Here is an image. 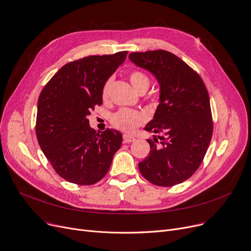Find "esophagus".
<instances>
[{
  "mask_svg": "<svg viewBox=\"0 0 251 251\" xmlns=\"http://www.w3.org/2000/svg\"><path fill=\"white\" fill-rule=\"evenodd\" d=\"M123 139H124V142L125 143H130V142H134L135 141V138L131 137L129 135H126V134H124L123 135Z\"/></svg>",
  "mask_w": 251,
  "mask_h": 251,
  "instance_id": "obj_1",
  "label": "esophagus"
}]
</instances>
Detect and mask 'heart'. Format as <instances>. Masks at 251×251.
I'll list each match as a JSON object with an SVG mask.
<instances>
[{
    "label": "heart",
    "instance_id": "obj_1",
    "mask_svg": "<svg viewBox=\"0 0 251 251\" xmlns=\"http://www.w3.org/2000/svg\"><path fill=\"white\" fill-rule=\"evenodd\" d=\"M129 81L135 89L140 92L147 90L150 86V78L141 70H134L129 73ZM111 79H108L102 87V97L106 98L109 93ZM147 120L145 113L129 108H122L110 117V124L113 127L127 134L134 132Z\"/></svg>",
    "mask_w": 251,
    "mask_h": 251
}]
</instances>
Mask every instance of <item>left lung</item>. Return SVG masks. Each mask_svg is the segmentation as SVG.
I'll use <instances>...</instances> for the list:
<instances>
[{
  "instance_id": "left-lung-1",
  "label": "left lung",
  "mask_w": 251,
  "mask_h": 251,
  "mask_svg": "<svg viewBox=\"0 0 251 251\" xmlns=\"http://www.w3.org/2000/svg\"><path fill=\"white\" fill-rule=\"evenodd\" d=\"M129 60L150 71L160 84V103L147 131L150 153L139 163L144 177L158 186L179 184L203 160L213 136L210 97L199 74L175 54L163 50L131 52Z\"/></svg>"
}]
</instances>
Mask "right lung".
<instances>
[{"label":"right lung","instance_id":"obj_1","mask_svg":"<svg viewBox=\"0 0 251 251\" xmlns=\"http://www.w3.org/2000/svg\"><path fill=\"white\" fill-rule=\"evenodd\" d=\"M127 51L89 55L70 62L43 87L37 103L35 131L54 171L69 182L91 185L104 177L123 136L101 134L87 119L102 104V87L122 65Z\"/></svg>","mask_w":251,"mask_h":251}]
</instances>
